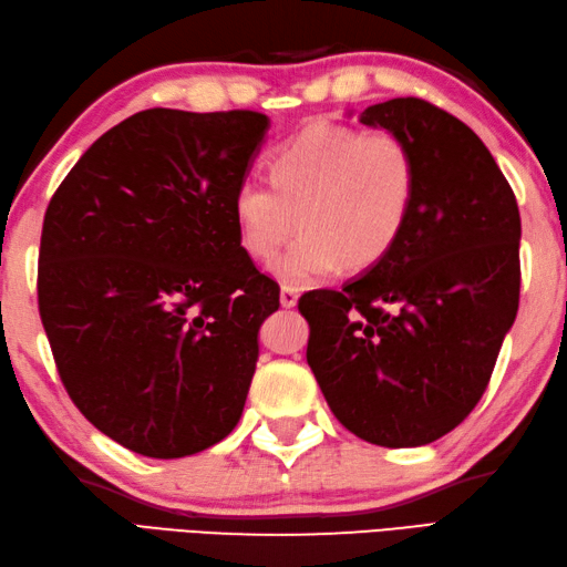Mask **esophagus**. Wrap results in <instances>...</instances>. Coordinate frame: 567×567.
<instances>
[{
    "label": "esophagus",
    "instance_id": "1",
    "mask_svg": "<svg viewBox=\"0 0 567 567\" xmlns=\"http://www.w3.org/2000/svg\"><path fill=\"white\" fill-rule=\"evenodd\" d=\"M296 301H298V288L281 286V306L284 308H293Z\"/></svg>",
    "mask_w": 567,
    "mask_h": 567
}]
</instances>
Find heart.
<instances>
[{"instance_id":"heart-1","label":"heart","mask_w":567,"mask_h":567,"mask_svg":"<svg viewBox=\"0 0 567 567\" xmlns=\"http://www.w3.org/2000/svg\"><path fill=\"white\" fill-rule=\"evenodd\" d=\"M269 183H244L231 199L239 247L271 261L286 281L308 284L340 264L365 271L388 259L408 227L416 197V159L400 135L311 123L269 157Z\"/></svg>"}]
</instances>
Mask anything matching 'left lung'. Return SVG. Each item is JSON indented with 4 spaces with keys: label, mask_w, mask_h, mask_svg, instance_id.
I'll list each match as a JSON object with an SVG mask.
<instances>
[{
    "label": "left lung",
    "mask_w": 567,
    "mask_h": 567,
    "mask_svg": "<svg viewBox=\"0 0 567 567\" xmlns=\"http://www.w3.org/2000/svg\"><path fill=\"white\" fill-rule=\"evenodd\" d=\"M400 135L416 197L388 259L343 291L298 298L306 360L338 422L378 446H422L462 424L488 388L520 293L516 195L472 127L422 99L370 105Z\"/></svg>",
    "instance_id": "1"
}]
</instances>
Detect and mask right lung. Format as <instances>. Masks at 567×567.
I'll return each mask as SVG.
<instances>
[{
	"instance_id": "add662e5",
	"label": "right lung",
	"mask_w": 567,
	"mask_h": 567,
	"mask_svg": "<svg viewBox=\"0 0 567 567\" xmlns=\"http://www.w3.org/2000/svg\"><path fill=\"white\" fill-rule=\"evenodd\" d=\"M266 127L256 111H141L49 202L37 291L53 362L85 420L135 454H197L239 422L279 311L231 215Z\"/></svg>"
}]
</instances>
